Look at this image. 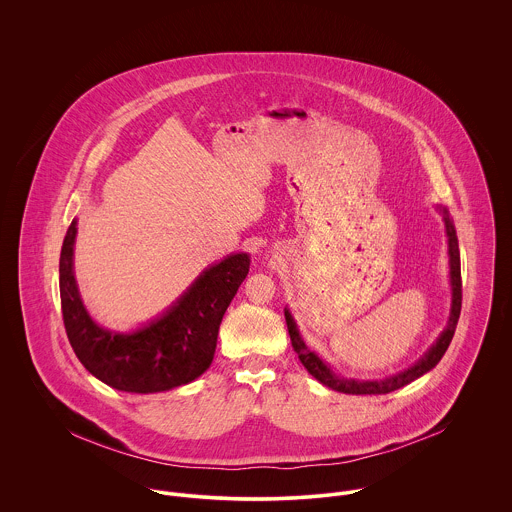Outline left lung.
I'll return each instance as SVG.
<instances>
[{
  "instance_id": "1",
  "label": "left lung",
  "mask_w": 512,
  "mask_h": 512,
  "mask_svg": "<svg viewBox=\"0 0 512 512\" xmlns=\"http://www.w3.org/2000/svg\"><path fill=\"white\" fill-rule=\"evenodd\" d=\"M436 209H438L439 215L443 219L445 234H447L451 309H449L447 325L443 327L438 341L426 351V355L416 365L408 366L406 370H402L398 374H392L388 378H382V380H359V378L339 376L337 372L331 370V366L319 359V355H315L305 345V341H303V337H301V333H299V329L295 325V319H293L290 309L288 307L284 309L288 331H290V339H292L293 351L297 353L301 365L305 366L307 372L313 378H317L323 386H327L331 390H337V392H343V394H388V392H394V390L414 382L422 374L430 372L441 361V357L445 355V351H447V347H449V343L453 339V333H455V327H457V321H459V313H461V262H459V242H457V234H455V224H453V220L449 217V211L445 207H441V205H438Z\"/></svg>"
}]
</instances>
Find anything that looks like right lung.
<instances>
[{
	"instance_id": "right-lung-1",
	"label": "right lung",
	"mask_w": 512,
	"mask_h": 512,
	"mask_svg": "<svg viewBox=\"0 0 512 512\" xmlns=\"http://www.w3.org/2000/svg\"><path fill=\"white\" fill-rule=\"evenodd\" d=\"M76 219L59 262L67 337L84 368L104 384L134 394L165 392L199 378L215 357L220 321L248 276L250 256L236 252L205 268L159 317L120 333L100 327L84 307L74 278Z\"/></svg>"
}]
</instances>
